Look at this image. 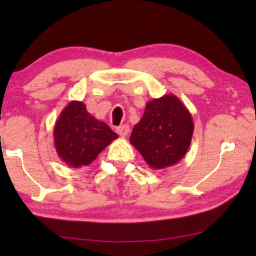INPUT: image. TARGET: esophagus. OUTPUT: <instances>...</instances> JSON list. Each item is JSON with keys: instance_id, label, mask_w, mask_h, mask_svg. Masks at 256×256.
Instances as JSON below:
<instances>
[{"instance_id": "1", "label": "esophagus", "mask_w": 256, "mask_h": 256, "mask_svg": "<svg viewBox=\"0 0 256 256\" xmlns=\"http://www.w3.org/2000/svg\"><path fill=\"white\" fill-rule=\"evenodd\" d=\"M116 132L120 136H122V138H124V136H127L129 132V126H127V124L120 126V127L116 128Z\"/></svg>"}]
</instances>
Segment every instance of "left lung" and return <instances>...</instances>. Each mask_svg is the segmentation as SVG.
<instances>
[{"label":"left lung","instance_id":"8db88e82","mask_svg":"<svg viewBox=\"0 0 256 256\" xmlns=\"http://www.w3.org/2000/svg\"><path fill=\"white\" fill-rule=\"evenodd\" d=\"M194 129L191 113L185 104L174 94H166L146 104L144 114L134 126L129 141L150 168L160 170L183 158Z\"/></svg>","mask_w":256,"mask_h":256}]
</instances>
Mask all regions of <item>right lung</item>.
Wrapping results in <instances>:
<instances>
[{
  "instance_id": "right-lung-1",
  "label": "right lung",
  "mask_w": 256,
  "mask_h": 256,
  "mask_svg": "<svg viewBox=\"0 0 256 256\" xmlns=\"http://www.w3.org/2000/svg\"><path fill=\"white\" fill-rule=\"evenodd\" d=\"M54 138L59 158L70 168H80L92 163L118 134L92 116L82 101H71L56 121Z\"/></svg>"
}]
</instances>
